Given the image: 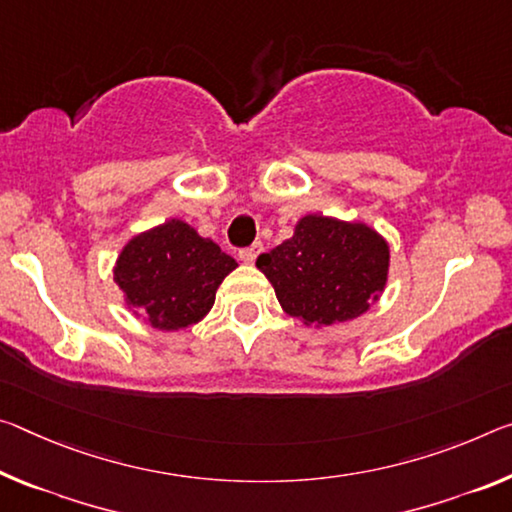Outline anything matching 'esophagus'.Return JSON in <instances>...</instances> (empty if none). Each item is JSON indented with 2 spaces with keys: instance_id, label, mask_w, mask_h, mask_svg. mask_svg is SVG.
Returning a JSON list of instances; mask_svg holds the SVG:
<instances>
[{
  "instance_id": "34e87169",
  "label": "esophagus",
  "mask_w": 512,
  "mask_h": 512,
  "mask_svg": "<svg viewBox=\"0 0 512 512\" xmlns=\"http://www.w3.org/2000/svg\"><path fill=\"white\" fill-rule=\"evenodd\" d=\"M262 253V243H253V246L241 248L239 250V259L243 264H255V259Z\"/></svg>"
}]
</instances>
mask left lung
I'll list each match as a JSON object with an SVG mask.
<instances>
[{"label":"left lung","mask_w":512,"mask_h":512,"mask_svg":"<svg viewBox=\"0 0 512 512\" xmlns=\"http://www.w3.org/2000/svg\"><path fill=\"white\" fill-rule=\"evenodd\" d=\"M387 266V243L371 227L326 216L300 218L294 237L257 257L285 312L316 326L367 312Z\"/></svg>","instance_id":"left-lung-1"}]
</instances>
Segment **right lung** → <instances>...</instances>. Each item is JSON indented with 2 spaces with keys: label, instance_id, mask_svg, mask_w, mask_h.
Masks as SVG:
<instances>
[{
  "label": "right lung",
  "instance_id": "1",
  "mask_svg": "<svg viewBox=\"0 0 512 512\" xmlns=\"http://www.w3.org/2000/svg\"><path fill=\"white\" fill-rule=\"evenodd\" d=\"M237 262L182 221L134 237L116 264L127 305L154 328L180 330L212 310L216 289Z\"/></svg>",
  "mask_w": 512,
  "mask_h": 512
}]
</instances>
